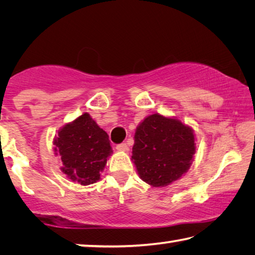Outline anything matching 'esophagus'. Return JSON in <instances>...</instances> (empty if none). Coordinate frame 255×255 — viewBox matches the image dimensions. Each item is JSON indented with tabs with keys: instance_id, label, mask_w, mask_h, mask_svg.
Wrapping results in <instances>:
<instances>
[{
	"instance_id": "34e87169",
	"label": "esophagus",
	"mask_w": 255,
	"mask_h": 255,
	"mask_svg": "<svg viewBox=\"0 0 255 255\" xmlns=\"http://www.w3.org/2000/svg\"><path fill=\"white\" fill-rule=\"evenodd\" d=\"M117 150H119V152H128V146H127V144H125V143H123V144H119V145H117Z\"/></svg>"
}]
</instances>
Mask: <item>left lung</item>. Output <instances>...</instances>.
Returning a JSON list of instances; mask_svg holds the SVG:
<instances>
[{
	"label": "left lung",
	"instance_id": "left-lung-1",
	"mask_svg": "<svg viewBox=\"0 0 255 255\" xmlns=\"http://www.w3.org/2000/svg\"><path fill=\"white\" fill-rule=\"evenodd\" d=\"M133 140L131 159L137 173L155 188L180 180L195 159V131L176 117L147 116L138 124Z\"/></svg>",
	"mask_w": 255,
	"mask_h": 255
}]
</instances>
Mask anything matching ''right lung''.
I'll use <instances>...</instances> for the list:
<instances>
[{
	"instance_id": "add662e5",
	"label": "right lung",
	"mask_w": 255,
	"mask_h": 255,
	"mask_svg": "<svg viewBox=\"0 0 255 255\" xmlns=\"http://www.w3.org/2000/svg\"><path fill=\"white\" fill-rule=\"evenodd\" d=\"M53 145L55 156L62 162L60 170L68 180L81 185L100 180L112 154L109 136L88 112L60 127Z\"/></svg>"
}]
</instances>
